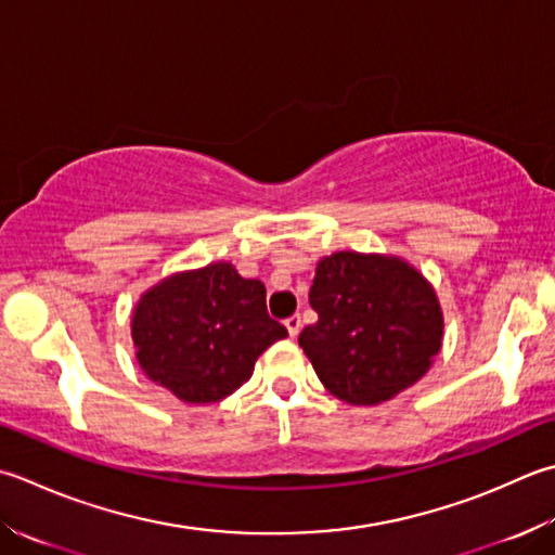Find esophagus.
Listing matches in <instances>:
<instances>
[{
  "label": "esophagus",
  "instance_id": "34e87169",
  "mask_svg": "<svg viewBox=\"0 0 555 555\" xmlns=\"http://www.w3.org/2000/svg\"><path fill=\"white\" fill-rule=\"evenodd\" d=\"M284 324H286L288 334L293 336V339H296L298 332H300V327H302V320H300V314H291V318H288Z\"/></svg>",
  "mask_w": 555,
  "mask_h": 555
}]
</instances>
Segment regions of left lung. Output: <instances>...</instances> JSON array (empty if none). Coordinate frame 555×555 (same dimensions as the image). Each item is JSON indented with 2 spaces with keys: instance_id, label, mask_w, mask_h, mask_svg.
I'll return each instance as SVG.
<instances>
[{
  "instance_id": "obj_1",
  "label": "left lung",
  "mask_w": 555,
  "mask_h": 555,
  "mask_svg": "<svg viewBox=\"0 0 555 555\" xmlns=\"http://www.w3.org/2000/svg\"><path fill=\"white\" fill-rule=\"evenodd\" d=\"M318 322L298 344L320 383L353 406H375L428 373L442 346V310L418 269L392 255L346 249L314 269Z\"/></svg>"
}]
</instances>
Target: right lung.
I'll return each mask as SVG.
<instances>
[{"mask_svg": "<svg viewBox=\"0 0 555 555\" xmlns=\"http://www.w3.org/2000/svg\"><path fill=\"white\" fill-rule=\"evenodd\" d=\"M284 336V324L267 314L262 281L243 279L231 262L158 281L132 312L141 371L188 404L233 395L257 358Z\"/></svg>", "mask_w": 555, "mask_h": 555, "instance_id": "add662e5", "label": "right lung"}]
</instances>
